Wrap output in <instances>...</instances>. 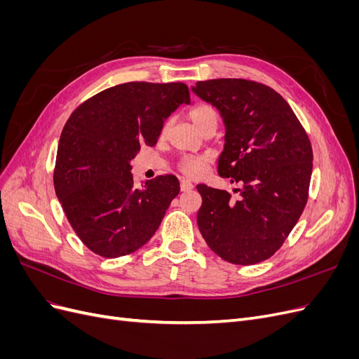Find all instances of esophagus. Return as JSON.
<instances>
[{
  "label": "esophagus",
  "mask_w": 359,
  "mask_h": 359,
  "mask_svg": "<svg viewBox=\"0 0 359 359\" xmlns=\"http://www.w3.org/2000/svg\"><path fill=\"white\" fill-rule=\"evenodd\" d=\"M193 189V182L189 180H181V191H189Z\"/></svg>",
  "instance_id": "1"
}]
</instances>
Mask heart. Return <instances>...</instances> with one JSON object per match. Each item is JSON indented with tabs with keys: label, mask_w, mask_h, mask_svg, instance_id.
<instances>
[{
	"label": "heart",
	"mask_w": 359,
	"mask_h": 359,
	"mask_svg": "<svg viewBox=\"0 0 359 359\" xmlns=\"http://www.w3.org/2000/svg\"><path fill=\"white\" fill-rule=\"evenodd\" d=\"M189 118H190V121L196 126V128L201 130V132H203V130L208 127H215L217 121H219V115H217V111L208 103L194 104L189 112ZM168 126L169 124L165 123V126L161 127V136L166 135ZM206 163H208V157L206 156L187 157V158L180 161V169L190 177H196L203 170Z\"/></svg>",
	"instance_id": "heart-1"
}]
</instances>
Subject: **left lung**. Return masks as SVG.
Instances as JSON below:
<instances>
[{
  "label": "left lung",
  "mask_w": 359,
  "mask_h": 359,
  "mask_svg": "<svg viewBox=\"0 0 359 359\" xmlns=\"http://www.w3.org/2000/svg\"><path fill=\"white\" fill-rule=\"evenodd\" d=\"M191 91L219 109L226 135L217 172L238 184L235 196L199 184V231L226 262H262L283 245L306 208L310 139L287 102L264 83L211 79Z\"/></svg>",
  "instance_id": "8db88e82"
}]
</instances>
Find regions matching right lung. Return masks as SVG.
Instances as JSON below:
<instances>
[{
	"mask_svg": "<svg viewBox=\"0 0 359 359\" xmlns=\"http://www.w3.org/2000/svg\"><path fill=\"white\" fill-rule=\"evenodd\" d=\"M190 103L186 83L127 82L79 104L64 126L53 186L73 231L93 253L119 257L156 233L180 181L160 175L136 187L132 161L153 147L166 118Z\"/></svg>",
	"mask_w": 359,
	"mask_h": 359,
	"instance_id": "1",
	"label": "right lung"
}]
</instances>
